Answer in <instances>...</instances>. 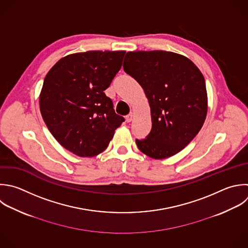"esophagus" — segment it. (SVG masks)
<instances>
[{
	"instance_id": "1",
	"label": "esophagus",
	"mask_w": 248,
	"mask_h": 248,
	"mask_svg": "<svg viewBox=\"0 0 248 248\" xmlns=\"http://www.w3.org/2000/svg\"><path fill=\"white\" fill-rule=\"evenodd\" d=\"M132 120H133V113L130 112L128 115H126V121H127L128 123H130Z\"/></svg>"
}]
</instances>
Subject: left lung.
Here are the masks:
<instances>
[{"mask_svg": "<svg viewBox=\"0 0 248 248\" xmlns=\"http://www.w3.org/2000/svg\"><path fill=\"white\" fill-rule=\"evenodd\" d=\"M123 69L142 87L152 127L139 149L153 159L181 151L197 136L207 112L203 76L188 58L170 51L128 52Z\"/></svg>", "mask_w": 248, "mask_h": 248, "instance_id": "8db88e82", "label": "left lung"}]
</instances>
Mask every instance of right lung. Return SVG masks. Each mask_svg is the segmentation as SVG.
<instances>
[{"label": "right lung", "instance_id": "obj_1", "mask_svg": "<svg viewBox=\"0 0 248 248\" xmlns=\"http://www.w3.org/2000/svg\"><path fill=\"white\" fill-rule=\"evenodd\" d=\"M125 51L68 55L48 72L40 96L48 130L67 150L80 157L103 152L125 121L104 91L119 72Z\"/></svg>", "mask_w": 248, "mask_h": 248}]
</instances>
